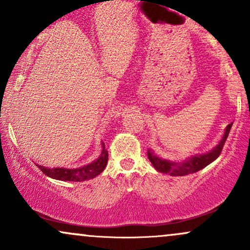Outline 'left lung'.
<instances>
[{
    "label": "left lung",
    "instance_id": "left-lung-1",
    "mask_svg": "<svg viewBox=\"0 0 250 250\" xmlns=\"http://www.w3.org/2000/svg\"><path fill=\"white\" fill-rule=\"evenodd\" d=\"M231 125H228L226 128L225 135H223L222 140L219 145L215 147L213 150H210L207 154L203 155H196V156L189 157L183 162H169L166 160L160 159L156 155H154L151 151H148V159L151 162V165L154 166V168L156 170H159L160 173L169 174L171 176H183V175L193 174L196 171L201 170L202 168L207 167L209 163H211L214 160H216L220 156L221 151H222L223 146H225L227 137H228L229 131H230Z\"/></svg>",
    "mask_w": 250,
    "mask_h": 250
}]
</instances>
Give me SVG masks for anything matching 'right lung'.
<instances>
[{
    "label": "right lung",
    "mask_w": 250,
    "mask_h": 250,
    "mask_svg": "<svg viewBox=\"0 0 250 250\" xmlns=\"http://www.w3.org/2000/svg\"><path fill=\"white\" fill-rule=\"evenodd\" d=\"M108 162V151L104 149L103 145L102 153L100 157L94 162L89 163L87 166H83L81 168L76 169H67V168H47L43 166L36 165L37 167L41 169V171L51 179L61 180V181H74V182H82L94 179L97 175L101 174L104 170L105 166Z\"/></svg>",
    "instance_id": "obj_1"
}]
</instances>
